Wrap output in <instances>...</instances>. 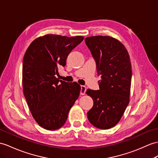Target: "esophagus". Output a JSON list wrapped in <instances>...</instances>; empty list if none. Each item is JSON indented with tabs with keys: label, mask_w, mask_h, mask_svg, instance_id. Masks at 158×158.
<instances>
[{
	"label": "esophagus",
	"mask_w": 158,
	"mask_h": 158,
	"mask_svg": "<svg viewBox=\"0 0 158 158\" xmlns=\"http://www.w3.org/2000/svg\"><path fill=\"white\" fill-rule=\"evenodd\" d=\"M81 88H80V94L81 95H84L85 94V92L86 91V87L84 86H81V87H80Z\"/></svg>",
	"instance_id": "1"
}]
</instances>
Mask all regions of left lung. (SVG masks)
Listing matches in <instances>:
<instances>
[{"label": "left lung", "mask_w": 158, "mask_h": 158, "mask_svg": "<svg viewBox=\"0 0 158 158\" xmlns=\"http://www.w3.org/2000/svg\"><path fill=\"white\" fill-rule=\"evenodd\" d=\"M85 43L97 66L99 90L88 89L94 101L87 113L95 127L108 129L120 121L129 102L131 64L127 50L120 41L109 36L86 37Z\"/></svg>", "instance_id": "obj_1"}]
</instances>
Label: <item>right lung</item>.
<instances>
[{
  "label": "right lung",
  "mask_w": 158,
  "mask_h": 158,
  "mask_svg": "<svg viewBox=\"0 0 158 158\" xmlns=\"http://www.w3.org/2000/svg\"><path fill=\"white\" fill-rule=\"evenodd\" d=\"M82 36L68 37L46 35L35 40L23 60V93L35 120L48 130L61 128L72 106L79 97L76 82L60 80L56 75L64 67L66 59Z\"/></svg>",
  "instance_id": "right-lung-1"
}]
</instances>
